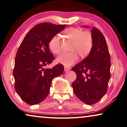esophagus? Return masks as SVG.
Returning a JSON list of instances; mask_svg holds the SVG:
<instances>
[{"instance_id": "1", "label": "esophagus", "mask_w": 127, "mask_h": 127, "mask_svg": "<svg viewBox=\"0 0 127 127\" xmlns=\"http://www.w3.org/2000/svg\"><path fill=\"white\" fill-rule=\"evenodd\" d=\"M70 69V68L69 67H64V70H65V71H67L68 70H69Z\"/></svg>"}]
</instances>
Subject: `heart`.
<instances>
[{"instance_id":"obj_1","label":"heart","mask_w":127,"mask_h":127,"mask_svg":"<svg viewBox=\"0 0 127 127\" xmlns=\"http://www.w3.org/2000/svg\"><path fill=\"white\" fill-rule=\"evenodd\" d=\"M63 34L68 39L72 41L69 53H64L57 58V62L66 66H69L78 60V54L82 57L87 56L92 49L93 37L91 33L76 27L65 29ZM50 50L55 54L61 53L60 39L58 35H54L49 42Z\"/></svg>"}]
</instances>
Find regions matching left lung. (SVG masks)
Listing matches in <instances>:
<instances>
[{"mask_svg":"<svg viewBox=\"0 0 127 127\" xmlns=\"http://www.w3.org/2000/svg\"><path fill=\"white\" fill-rule=\"evenodd\" d=\"M91 32L93 43L89 56L71 69L77 74L72 83L74 92L87 105L96 103L103 97L111 78V58L105 38L95 27Z\"/></svg>","mask_w":127,"mask_h":127,"instance_id":"left-lung-1","label":"left lung"}]
</instances>
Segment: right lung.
<instances>
[{
  "instance_id": "obj_1",
  "label": "right lung",
  "mask_w": 127,
  "mask_h": 127,
  "mask_svg": "<svg viewBox=\"0 0 127 127\" xmlns=\"http://www.w3.org/2000/svg\"><path fill=\"white\" fill-rule=\"evenodd\" d=\"M65 26L38 24L26 35L19 46L13 71L15 89L26 103L35 105L45 100L49 95L53 79L63 73L62 64L51 69L44 67L54 60L49 48V41L63 30Z\"/></svg>"
}]
</instances>
